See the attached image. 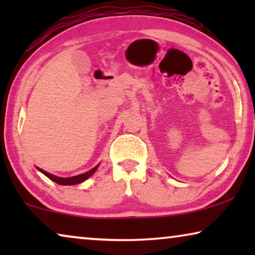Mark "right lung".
I'll list each match as a JSON object with an SVG mask.
<instances>
[{"instance_id":"right-lung-1","label":"right lung","mask_w":255,"mask_h":255,"mask_svg":"<svg viewBox=\"0 0 255 255\" xmlns=\"http://www.w3.org/2000/svg\"><path fill=\"white\" fill-rule=\"evenodd\" d=\"M97 167H99V165H97L96 167H94L93 169H90L89 172L83 173V174H80V175H76V176H72V177H59V176L52 175V174L45 172V170L40 169V168H39V170H40V172L43 173V174H45V175H46V176L48 177V179L52 180V181H54L55 183L62 184V186H72V184L81 183V182H83V181H85V180L88 179V177L92 176L93 174L95 173V170L97 169Z\"/></svg>"}]
</instances>
